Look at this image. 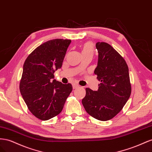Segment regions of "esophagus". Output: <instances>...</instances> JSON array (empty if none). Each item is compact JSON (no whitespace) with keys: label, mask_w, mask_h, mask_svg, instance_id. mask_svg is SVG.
Listing matches in <instances>:
<instances>
[{"label":"esophagus","mask_w":152,"mask_h":152,"mask_svg":"<svg viewBox=\"0 0 152 152\" xmlns=\"http://www.w3.org/2000/svg\"><path fill=\"white\" fill-rule=\"evenodd\" d=\"M79 87H80V86L76 85V84H73V85H72V88H73V89H76V88H79Z\"/></svg>","instance_id":"esophagus-1"}]
</instances>
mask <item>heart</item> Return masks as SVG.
I'll return each instance as SVG.
<instances>
[{"label":"heart","mask_w":152,"mask_h":152,"mask_svg":"<svg viewBox=\"0 0 152 152\" xmlns=\"http://www.w3.org/2000/svg\"><path fill=\"white\" fill-rule=\"evenodd\" d=\"M94 51V46L92 42H86L81 46V53L82 55L91 54L92 55Z\"/></svg>","instance_id":"obj_1"}]
</instances>
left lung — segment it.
Listing matches in <instances>:
<instances>
[{
	"instance_id": "left-lung-1",
	"label": "left lung",
	"mask_w": 152,
	"mask_h": 152,
	"mask_svg": "<svg viewBox=\"0 0 152 152\" xmlns=\"http://www.w3.org/2000/svg\"><path fill=\"white\" fill-rule=\"evenodd\" d=\"M97 66L94 71L101 82L97 91L86 88L82 104L95 119L107 121L122 110L131 94L129 68L124 58L110 45L96 43Z\"/></svg>"
}]
</instances>
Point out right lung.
Instances as JSON below:
<instances>
[{
    "mask_svg": "<svg viewBox=\"0 0 152 152\" xmlns=\"http://www.w3.org/2000/svg\"><path fill=\"white\" fill-rule=\"evenodd\" d=\"M71 42L62 39L48 41L36 48L24 62L20 93L29 111L41 120L58 115L72 90L71 83L53 80Z\"/></svg>",
    "mask_w": 152,
    "mask_h": 152,
    "instance_id": "right-lung-1",
    "label": "right lung"
}]
</instances>
